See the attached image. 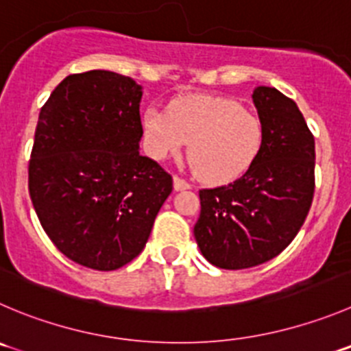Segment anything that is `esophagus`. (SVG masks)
<instances>
[{"label":"esophagus","mask_w":351,"mask_h":351,"mask_svg":"<svg viewBox=\"0 0 351 351\" xmlns=\"http://www.w3.org/2000/svg\"><path fill=\"white\" fill-rule=\"evenodd\" d=\"M189 188H191L189 182H186L184 179H181L179 176H173V189H176V191H182V189H189Z\"/></svg>","instance_id":"34e87169"}]
</instances>
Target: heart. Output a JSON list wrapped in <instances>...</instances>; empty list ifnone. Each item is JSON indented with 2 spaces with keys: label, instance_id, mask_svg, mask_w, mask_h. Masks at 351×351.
<instances>
[{
  "label": "heart",
  "instance_id": "obj_1",
  "mask_svg": "<svg viewBox=\"0 0 351 351\" xmlns=\"http://www.w3.org/2000/svg\"><path fill=\"white\" fill-rule=\"evenodd\" d=\"M143 123L146 149L153 158L176 155L189 141V158L206 182H228L241 176L262 143L258 119L228 98L191 96L173 101L169 110L149 106Z\"/></svg>",
  "mask_w": 351,
  "mask_h": 351
}]
</instances>
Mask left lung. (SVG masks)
I'll list each match as a JSON object with an SVG mask.
<instances>
[{
    "mask_svg": "<svg viewBox=\"0 0 351 351\" xmlns=\"http://www.w3.org/2000/svg\"><path fill=\"white\" fill-rule=\"evenodd\" d=\"M253 103L262 145L241 178L199 191L195 238L212 265L250 269L295 239L315 191V141L302 112L276 88L260 86Z\"/></svg>",
    "mask_w": 351,
    "mask_h": 351,
    "instance_id": "1",
    "label": "left lung"
}]
</instances>
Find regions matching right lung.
Returning a JSON list of instances; mask_svg holds the SVG:
<instances>
[{
    "label": "right lung",
    "instance_id": "obj_1",
    "mask_svg": "<svg viewBox=\"0 0 351 351\" xmlns=\"http://www.w3.org/2000/svg\"><path fill=\"white\" fill-rule=\"evenodd\" d=\"M141 86L108 70L63 79L39 112L29 195L53 245L115 270L145 248L172 176L139 155Z\"/></svg>",
    "mask_w": 351,
    "mask_h": 351
}]
</instances>
